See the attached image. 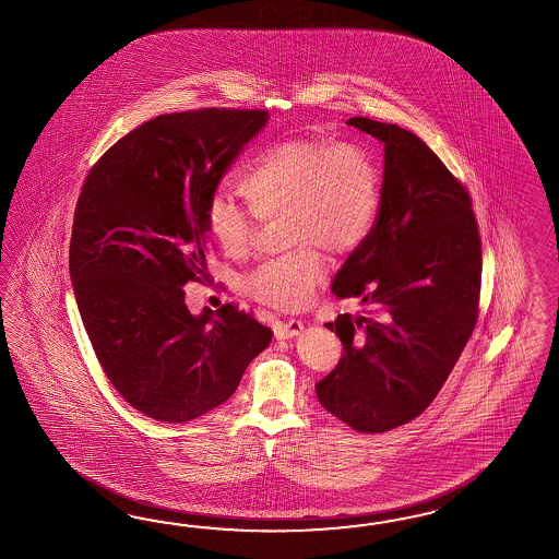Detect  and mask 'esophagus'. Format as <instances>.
<instances>
[{"label":"esophagus","instance_id":"1","mask_svg":"<svg viewBox=\"0 0 559 559\" xmlns=\"http://www.w3.org/2000/svg\"><path fill=\"white\" fill-rule=\"evenodd\" d=\"M300 331H302V323L297 319H288L286 323H278L274 328V337L276 340H293V337L300 335Z\"/></svg>","mask_w":559,"mask_h":559}]
</instances>
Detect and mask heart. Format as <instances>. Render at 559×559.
<instances>
[{
  "label": "heart",
  "mask_w": 559,
  "mask_h": 559,
  "mask_svg": "<svg viewBox=\"0 0 559 559\" xmlns=\"http://www.w3.org/2000/svg\"><path fill=\"white\" fill-rule=\"evenodd\" d=\"M240 188L248 204L224 188L210 195L207 231L228 257L242 259L260 219L285 218V245L295 250L260 264L246 290L262 305L293 311L313 299L325 278V260L314 246L343 254L368 236L380 205V169L355 143L285 139L260 151Z\"/></svg>",
  "instance_id": "1"
}]
</instances>
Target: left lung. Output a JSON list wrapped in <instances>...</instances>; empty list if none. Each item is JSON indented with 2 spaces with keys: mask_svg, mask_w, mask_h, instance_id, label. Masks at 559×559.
<instances>
[{
  "mask_svg": "<svg viewBox=\"0 0 559 559\" xmlns=\"http://www.w3.org/2000/svg\"><path fill=\"white\" fill-rule=\"evenodd\" d=\"M347 124L383 143V183L376 224L331 290L368 314L328 323L343 357L314 390L341 423L378 435L444 385L477 323L483 259L468 191L420 136L366 117Z\"/></svg>",
  "mask_w": 559,
  "mask_h": 559,
  "instance_id": "left-lung-1",
  "label": "left lung"
}]
</instances>
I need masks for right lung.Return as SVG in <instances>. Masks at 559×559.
<instances>
[{
  "mask_svg": "<svg viewBox=\"0 0 559 559\" xmlns=\"http://www.w3.org/2000/svg\"><path fill=\"white\" fill-rule=\"evenodd\" d=\"M266 110L159 115L119 139L82 186L70 278L115 390L159 423H190L230 397L273 331L224 305L191 314L183 285L207 281L205 205Z\"/></svg>",
  "mask_w": 559,
  "mask_h": 559,
  "instance_id": "obj_1",
  "label": "right lung"
}]
</instances>
